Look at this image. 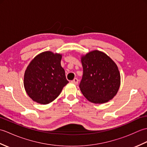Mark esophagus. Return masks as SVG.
Listing matches in <instances>:
<instances>
[{
    "label": "esophagus",
    "mask_w": 147,
    "mask_h": 147,
    "mask_svg": "<svg viewBox=\"0 0 147 147\" xmlns=\"http://www.w3.org/2000/svg\"><path fill=\"white\" fill-rule=\"evenodd\" d=\"M71 83L75 84V85H78V80L77 78H74L73 81H71Z\"/></svg>",
    "instance_id": "1"
}]
</instances>
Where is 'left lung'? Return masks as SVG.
<instances>
[{"mask_svg":"<svg viewBox=\"0 0 147 147\" xmlns=\"http://www.w3.org/2000/svg\"><path fill=\"white\" fill-rule=\"evenodd\" d=\"M83 74L80 84L85 97L93 104H104L117 94L121 85L118 67L112 59L99 51L81 57Z\"/></svg>","mask_w":147,"mask_h":147,"instance_id":"obj_1","label":"left lung"}]
</instances>
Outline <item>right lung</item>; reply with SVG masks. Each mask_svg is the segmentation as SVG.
Listing matches in <instances>:
<instances>
[{
    "label": "right lung",
    "instance_id": "right-lung-1",
    "mask_svg": "<svg viewBox=\"0 0 147 147\" xmlns=\"http://www.w3.org/2000/svg\"><path fill=\"white\" fill-rule=\"evenodd\" d=\"M61 59L62 54L46 51L35 56L28 65L24 75V87L34 102L49 104L69 83L61 66Z\"/></svg>",
    "mask_w": 147,
    "mask_h": 147
}]
</instances>
